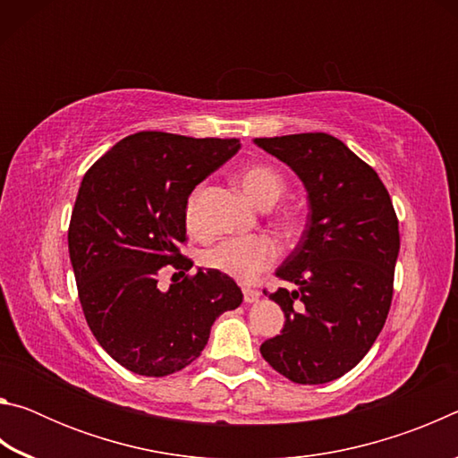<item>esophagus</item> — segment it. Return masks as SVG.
Segmentation results:
<instances>
[{"instance_id": "obj_1", "label": "esophagus", "mask_w": 458, "mask_h": 458, "mask_svg": "<svg viewBox=\"0 0 458 458\" xmlns=\"http://www.w3.org/2000/svg\"><path fill=\"white\" fill-rule=\"evenodd\" d=\"M244 301L246 303H257V301L260 299V291L257 289H244Z\"/></svg>"}]
</instances>
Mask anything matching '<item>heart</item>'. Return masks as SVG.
<instances>
[{
  "mask_svg": "<svg viewBox=\"0 0 458 458\" xmlns=\"http://www.w3.org/2000/svg\"><path fill=\"white\" fill-rule=\"evenodd\" d=\"M240 188L260 208L273 206L283 196L284 180L276 169L268 165H250L238 177ZM201 188L193 190L185 204V222L188 228L198 230V199ZM278 259V246L273 238L262 234L234 236L222 240L204 252V265L212 270L236 278L240 283H250L265 273Z\"/></svg>",
  "mask_w": 458,
  "mask_h": 458,
  "instance_id": "1",
  "label": "heart"
}]
</instances>
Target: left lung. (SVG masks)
Listing matches in <instances>:
<instances>
[{"label":"left lung","mask_w":458,"mask_h":458,"mask_svg":"<svg viewBox=\"0 0 458 458\" xmlns=\"http://www.w3.org/2000/svg\"><path fill=\"white\" fill-rule=\"evenodd\" d=\"M305 185L307 226L276 268L294 289L268 294L284 313L260 353L294 384H327L358 366L382 331L400 252L390 193L366 161L327 133L254 139Z\"/></svg>","instance_id":"left-lung-1"}]
</instances>
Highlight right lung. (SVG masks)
Instances as JSON below:
<instances>
[{
    "mask_svg": "<svg viewBox=\"0 0 458 458\" xmlns=\"http://www.w3.org/2000/svg\"><path fill=\"white\" fill-rule=\"evenodd\" d=\"M238 139L141 131L113 145L82 177L68 252L84 317L100 347L139 376L175 374L199 358L214 321L242 303L234 278L198 268L161 291L180 254L185 204L198 183L234 157Z\"/></svg>",
    "mask_w": 458,
    "mask_h": 458,
    "instance_id": "right-lung-1",
    "label": "right lung"
}]
</instances>
